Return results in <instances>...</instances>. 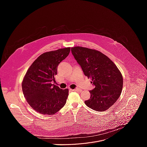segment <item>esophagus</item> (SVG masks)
Returning a JSON list of instances; mask_svg holds the SVG:
<instances>
[{"label":"esophagus","mask_w":147,"mask_h":147,"mask_svg":"<svg viewBox=\"0 0 147 147\" xmlns=\"http://www.w3.org/2000/svg\"><path fill=\"white\" fill-rule=\"evenodd\" d=\"M73 91L81 92V91H82V90H81V89H80V88H76V89H74V90H73Z\"/></svg>","instance_id":"obj_1"}]
</instances>
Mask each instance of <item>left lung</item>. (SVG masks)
Instances as JSON below:
<instances>
[{
    "instance_id": "left-lung-1",
    "label": "left lung",
    "mask_w": 147,
    "mask_h": 147,
    "mask_svg": "<svg viewBox=\"0 0 147 147\" xmlns=\"http://www.w3.org/2000/svg\"><path fill=\"white\" fill-rule=\"evenodd\" d=\"M71 53L84 74L92 80L95 88L90 91V99L85 101L90 108L105 111L116 102L123 88V77L114 63L96 50L76 47Z\"/></svg>"
}]
</instances>
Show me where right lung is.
<instances>
[{"label":"right lung","mask_w":147,"mask_h":147,"mask_svg":"<svg viewBox=\"0 0 147 147\" xmlns=\"http://www.w3.org/2000/svg\"><path fill=\"white\" fill-rule=\"evenodd\" d=\"M70 48L60 49L40 55L27 70L22 89L27 102L42 115H53L65 106L68 89L62 90L52 84L57 66L69 54Z\"/></svg>","instance_id":"1"}]
</instances>
